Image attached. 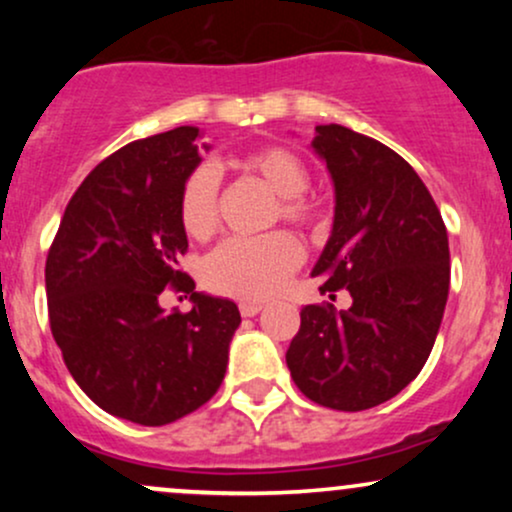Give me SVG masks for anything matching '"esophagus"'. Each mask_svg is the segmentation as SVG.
<instances>
[{
    "label": "esophagus",
    "instance_id": "obj_1",
    "mask_svg": "<svg viewBox=\"0 0 512 512\" xmlns=\"http://www.w3.org/2000/svg\"><path fill=\"white\" fill-rule=\"evenodd\" d=\"M240 308V315L243 317H255L260 310L264 308V303H255V301H243L238 305Z\"/></svg>",
    "mask_w": 512,
    "mask_h": 512
}]
</instances>
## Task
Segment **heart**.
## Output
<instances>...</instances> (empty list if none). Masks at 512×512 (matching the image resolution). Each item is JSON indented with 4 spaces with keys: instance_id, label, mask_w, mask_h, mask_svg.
Segmentation results:
<instances>
[{
    "instance_id": "heart-1",
    "label": "heart",
    "mask_w": 512,
    "mask_h": 512,
    "mask_svg": "<svg viewBox=\"0 0 512 512\" xmlns=\"http://www.w3.org/2000/svg\"><path fill=\"white\" fill-rule=\"evenodd\" d=\"M245 173L260 178L274 195L284 221L301 228H317L322 214L313 199L305 197L310 170L303 158L286 146H260L238 158ZM178 214L185 233L192 240L207 243L219 228V180L211 166H199L180 187ZM303 250L298 240L284 231L262 238H236L223 243L204 264V284L221 296L262 301L274 296L286 279L301 267Z\"/></svg>"
}]
</instances>
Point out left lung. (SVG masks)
Wrapping results in <instances>:
<instances>
[{
	"label": "left lung",
	"instance_id": "8db88e82",
	"mask_svg": "<svg viewBox=\"0 0 512 512\" xmlns=\"http://www.w3.org/2000/svg\"><path fill=\"white\" fill-rule=\"evenodd\" d=\"M310 146L334 182L332 236L313 276L330 298L349 291L351 308L305 305L286 366L315 404L363 411L402 392L431 354L450 289L448 231L390 146L342 125H317Z\"/></svg>",
	"mask_w": 512,
	"mask_h": 512
}]
</instances>
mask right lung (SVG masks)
Here are the masks:
<instances>
[{
  "mask_svg": "<svg viewBox=\"0 0 512 512\" xmlns=\"http://www.w3.org/2000/svg\"><path fill=\"white\" fill-rule=\"evenodd\" d=\"M199 129L175 127L98 163L67 209L45 262L50 330L76 385L108 414L163 426L216 395L238 305L195 291L178 197L202 161ZM209 149L207 144H202ZM166 285L190 314H163Z\"/></svg>",
  "mask_w": 512,
  "mask_h": 512,
  "instance_id": "right-lung-1",
  "label": "right lung"
}]
</instances>
